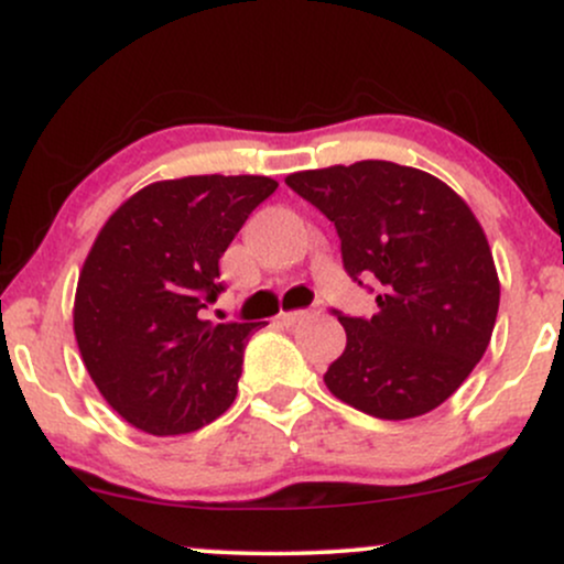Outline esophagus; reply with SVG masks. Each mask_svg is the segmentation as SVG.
Here are the masks:
<instances>
[{
  "label": "esophagus",
  "instance_id": "obj_1",
  "mask_svg": "<svg viewBox=\"0 0 564 564\" xmlns=\"http://www.w3.org/2000/svg\"><path fill=\"white\" fill-rule=\"evenodd\" d=\"M304 318H307V310H294V313L278 315V323H281V326H296V323H302Z\"/></svg>",
  "mask_w": 564,
  "mask_h": 564
}]
</instances>
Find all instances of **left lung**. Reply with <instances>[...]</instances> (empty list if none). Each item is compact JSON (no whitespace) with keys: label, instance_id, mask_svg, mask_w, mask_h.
Returning a JSON list of instances; mask_svg holds the SVG:
<instances>
[{"label":"left lung","instance_id":"1","mask_svg":"<svg viewBox=\"0 0 564 564\" xmlns=\"http://www.w3.org/2000/svg\"><path fill=\"white\" fill-rule=\"evenodd\" d=\"M286 185L334 223L349 278H377L371 318L336 313L347 347L326 387L368 416L403 422L451 398L488 349L501 283L467 200L392 161L294 172Z\"/></svg>","mask_w":564,"mask_h":564}]
</instances>
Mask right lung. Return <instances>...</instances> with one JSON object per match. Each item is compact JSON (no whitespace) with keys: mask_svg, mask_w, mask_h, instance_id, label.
Wrapping results in <instances>:
<instances>
[{"mask_svg":"<svg viewBox=\"0 0 564 564\" xmlns=\"http://www.w3.org/2000/svg\"><path fill=\"white\" fill-rule=\"evenodd\" d=\"M278 183L262 174L161 180L97 232L79 273L74 334L106 403L148 435L215 422L238 392L243 347L260 323H212L219 257Z\"/></svg>","mask_w":564,"mask_h":564,"instance_id":"1","label":"right lung"}]
</instances>
